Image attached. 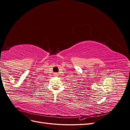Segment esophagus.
<instances>
[{"label": "esophagus", "mask_w": 130, "mask_h": 130, "mask_svg": "<svg viewBox=\"0 0 130 130\" xmlns=\"http://www.w3.org/2000/svg\"><path fill=\"white\" fill-rule=\"evenodd\" d=\"M58 75V74L57 73H54V76H57Z\"/></svg>", "instance_id": "esophagus-1"}]
</instances>
